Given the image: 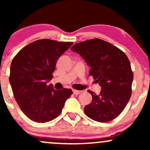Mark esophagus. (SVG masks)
Masks as SVG:
<instances>
[{"label": "esophagus", "instance_id": "obj_1", "mask_svg": "<svg viewBox=\"0 0 150 150\" xmlns=\"http://www.w3.org/2000/svg\"><path fill=\"white\" fill-rule=\"evenodd\" d=\"M73 94H75V95H77V94H80L81 92H82V91H79V90H75V89H73Z\"/></svg>", "mask_w": 150, "mask_h": 150}]
</instances>
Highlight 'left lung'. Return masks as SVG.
Returning <instances> with one entry per match:
<instances>
[{"mask_svg": "<svg viewBox=\"0 0 150 150\" xmlns=\"http://www.w3.org/2000/svg\"><path fill=\"white\" fill-rule=\"evenodd\" d=\"M70 50L85 60L101 90L99 94L89 91L92 100L84 108L91 119L105 123L123 111L131 97L133 74L125 53L107 42L93 39L77 43Z\"/></svg>", "mask_w": 150, "mask_h": 150, "instance_id": "obj_1", "label": "left lung"}]
</instances>
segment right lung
<instances>
[{"mask_svg":"<svg viewBox=\"0 0 150 150\" xmlns=\"http://www.w3.org/2000/svg\"><path fill=\"white\" fill-rule=\"evenodd\" d=\"M73 44L40 39L24 47L13 59L9 81L13 94L22 112L33 121L56 118L73 94L70 89L55 90L47 85L58 58Z\"/></svg>","mask_w":150,"mask_h":150,"instance_id":"right-lung-1","label":"right lung"}]
</instances>
